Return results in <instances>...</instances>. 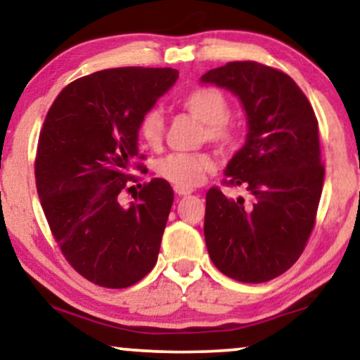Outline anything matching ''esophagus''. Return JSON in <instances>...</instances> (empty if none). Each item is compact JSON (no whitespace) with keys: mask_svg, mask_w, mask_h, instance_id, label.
Wrapping results in <instances>:
<instances>
[{"mask_svg":"<svg viewBox=\"0 0 360 360\" xmlns=\"http://www.w3.org/2000/svg\"><path fill=\"white\" fill-rule=\"evenodd\" d=\"M174 191L179 194V196H188V194L193 193V189H188V188H177V186H174Z\"/></svg>","mask_w":360,"mask_h":360,"instance_id":"1","label":"esophagus"}]
</instances>
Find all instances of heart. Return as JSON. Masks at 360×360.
Returning <instances> with one entry per match:
<instances>
[{"mask_svg":"<svg viewBox=\"0 0 360 360\" xmlns=\"http://www.w3.org/2000/svg\"><path fill=\"white\" fill-rule=\"evenodd\" d=\"M184 110L205 123L203 139L221 148L237 146L240 131L229 118L230 105L225 94L217 88H196L183 98ZM140 137L148 147L157 148L164 139V117L159 108H148L140 117ZM214 167L208 152H172L157 162V174L177 188H196Z\"/></svg>","mask_w":360,"mask_h":360,"instance_id":"heart-1","label":"heart"}]
</instances>
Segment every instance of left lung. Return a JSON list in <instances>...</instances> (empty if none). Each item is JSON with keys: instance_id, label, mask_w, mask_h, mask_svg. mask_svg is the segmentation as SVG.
Returning <instances> with one entry per match:
<instances>
[{"instance_id": "8db88e82", "label": "left lung", "mask_w": 360, "mask_h": 360, "mask_svg": "<svg viewBox=\"0 0 360 360\" xmlns=\"http://www.w3.org/2000/svg\"><path fill=\"white\" fill-rule=\"evenodd\" d=\"M201 81L233 91L249 122L223 184L243 186L250 198L229 200L218 186L208 189V254L229 278L266 283L300 259L315 229L325 177L318 120L300 86L260 62H226Z\"/></svg>"}]
</instances>
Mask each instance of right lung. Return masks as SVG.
Here are the masks:
<instances>
[{
	"label": "right lung",
	"instance_id": "obj_1",
	"mask_svg": "<svg viewBox=\"0 0 360 360\" xmlns=\"http://www.w3.org/2000/svg\"><path fill=\"white\" fill-rule=\"evenodd\" d=\"M171 68L105 69L69 82L40 130L35 181L62 255L103 288L139 283L155 266L174 193L166 179L120 201L142 171L140 117L177 79Z\"/></svg>",
	"mask_w": 360,
	"mask_h": 360
}]
</instances>
